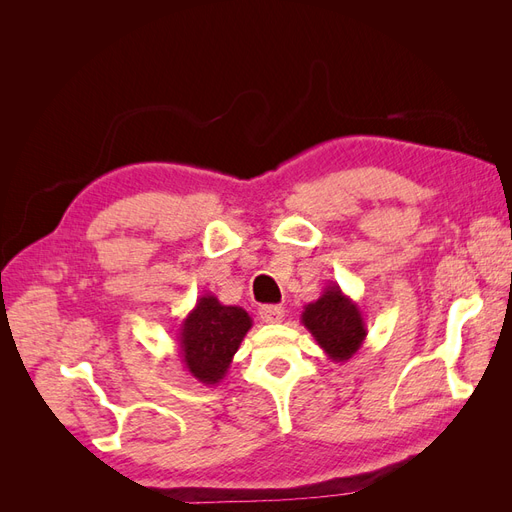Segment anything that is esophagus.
I'll return each instance as SVG.
<instances>
[{"label":"esophagus","mask_w":512,"mask_h":512,"mask_svg":"<svg viewBox=\"0 0 512 512\" xmlns=\"http://www.w3.org/2000/svg\"><path fill=\"white\" fill-rule=\"evenodd\" d=\"M260 320L267 322V324H277L282 322L286 316V309L282 305H262L260 307Z\"/></svg>","instance_id":"esophagus-1"}]
</instances>
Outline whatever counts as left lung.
I'll use <instances>...</instances> for the list:
<instances>
[{"instance_id": "1", "label": "left lung", "mask_w": 512, "mask_h": 512, "mask_svg": "<svg viewBox=\"0 0 512 512\" xmlns=\"http://www.w3.org/2000/svg\"><path fill=\"white\" fill-rule=\"evenodd\" d=\"M301 322L333 363L350 361L367 337L361 307L333 282L305 305Z\"/></svg>"}]
</instances>
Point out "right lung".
I'll use <instances>...</instances> for the list:
<instances>
[{
    "mask_svg": "<svg viewBox=\"0 0 512 512\" xmlns=\"http://www.w3.org/2000/svg\"><path fill=\"white\" fill-rule=\"evenodd\" d=\"M250 329L252 318L243 307L224 305L211 292L198 297L177 333L185 369L205 386L222 382Z\"/></svg>",
    "mask_w": 512,
    "mask_h": 512,
    "instance_id": "obj_1",
    "label": "right lung"
}]
</instances>
